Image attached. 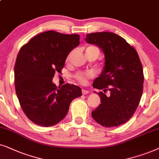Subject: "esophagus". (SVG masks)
Masks as SVG:
<instances>
[{
  "label": "esophagus",
  "instance_id": "34e87169",
  "mask_svg": "<svg viewBox=\"0 0 159 159\" xmlns=\"http://www.w3.org/2000/svg\"><path fill=\"white\" fill-rule=\"evenodd\" d=\"M89 92L88 90H86V89H82V94H87Z\"/></svg>",
  "mask_w": 159,
  "mask_h": 159
}]
</instances>
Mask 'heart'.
Returning <instances> with one entry per match:
<instances>
[{"instance_id":"1","label":"heart","mask_w":159,"mask_h":159,"mask_svg":"<svg viewBox=\"0 0 159 159\" xmlns=\"http://www.w3.org/2000/svg\"><path fill=\"white\" fill-rule=\"evenodd\" d=\"M89 47H94V46H89ZM70 57V54L67 57V60ZM95 73L94 71H88L86 73H78L76 74L75 78L78 81L81 82V84H86L87 81V79L89 78H92L94 76Z\"/></svg>"}]
</instances>
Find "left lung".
<instances>
[{"label": "left lung", "mask_w": 159, "mask_h": 159, "mask_svg": "<svg viewBox=\"0 0 159 159\" xmlns=\"http://www.w3.org/2000/svg\"><path fill=\"white\" fill-rule=\"evenodd\" d=\"M88 43L102 48L105 66L92 86L108 89L110 96L98 93L101 104L92 112L94 119L105 127L125 124L132 118L143 90V69L137 51L117 34L100 32L86 35Z\"/></svg>", "instance_id": "left-lung-1"}]
</instances>
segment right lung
I'll return each instance as SVG.
<instances>
[{
  "label": "right lung",
  "mask_w": 159,
  "mask_h": 159,
  "mask_svg": "<svg viewBox=\"0 0 159 159\" xmlns=\"http://www.w3.org/2000/svg\"><path fill=\"white\" fill-rule=\"evenodd\" d=\"M79 40L78 34L46 31L30 40L18 53L14 65L16 94L23 112L38 125L57 124L67 115L71 102L82 95L77 86L57 87L52 82Z\"/></svg>",
  "instance_id": "right-lung-1"
}]
</instances>
